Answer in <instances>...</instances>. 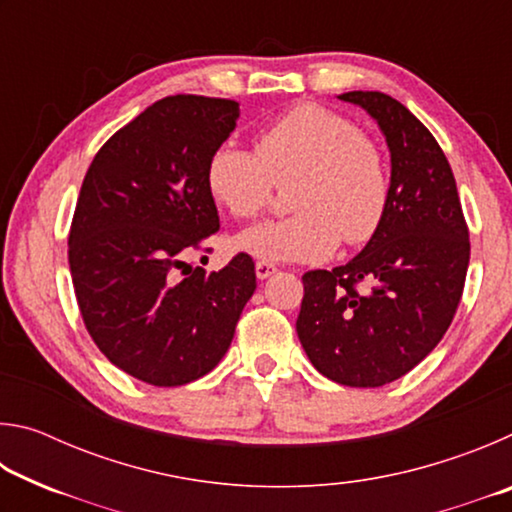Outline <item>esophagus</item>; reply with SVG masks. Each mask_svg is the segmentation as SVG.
<instances>
[{
  "label": "esophagus",
  "mask_w": 512,
  "mask_h": 512,
  "mask_svg": "<svg viewBox=\"0 0 512 512\" xmlns=\"http://www.w3.org/2000/svg\"><path fill=\"white\" fill-rule=\"evenodd\" d=\"M255 273L259 280H266V277H271L273 273H277V266L273 262H264V259H259L255 264Z\"/></svg>",
  "instance_id": "1"
}]
</instances>
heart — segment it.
<instances>
[{"instance_id":"obj_1","label":"heart","mask_w":512,"mask_h":512,"mask_svg":"<svg viewBox=\"0 0 512 512\" xmlns=\"http://www.w3.org/2000/svg\"><path fill=\"white\" fill-rule=\"evenodd\" d=\"M289 187L296 210L239 237V248L271 262H316L343 241L363 246L377 235L391 203V173L377 142L339 112L302 103L268 121L255 153L223 144L207 160V189L225 212L253 221L275 185Z\"/></svg>"}]
</instances>
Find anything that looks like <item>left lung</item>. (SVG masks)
I'll list each match as a JSON object with an SVG mask.
<instances>
[{
  "label": "left lung",
  "mask_w": 512,
  "mask_h": 512,
  "mask_svg": "<svg viewBox=\"0 0 512 512\" xmlns=\"http://www.w3.org/2000/svg\"><path fill=\"white\" fill-rule=\"evenodd\" d=\"M391 149L386 219L352 262L302 275L296 320L309 361L327 379L377 388L400 379L452 325L470 264V230L436 137L384 92H345Z\"/></svg>",
  "instance_id": "left-lung-1"
}]
</instances>
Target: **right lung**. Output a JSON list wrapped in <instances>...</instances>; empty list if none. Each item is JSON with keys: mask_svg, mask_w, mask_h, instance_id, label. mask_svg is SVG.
I'll use <instances>...</instances> for the list:
<instances>
[{"mask_svg": "<svg viewBox=\"0 0 512 512\" xmlns=\"http://www.w3.org/2000/svg\"><path fill=\"white\" fill-rule=\"evenodd\" d=\"M239 103L173 94L128 121L85 173L67 255L92 341L128 375L183 386L228 352L255 293V262L237 253L221 271L187 257L219 232L207 189L210 155L235 131Z\"/></svg>", "mask_w": 512, "mask_h": 512, "instance_id": "1", "label": "right lung"}]
</instances>
